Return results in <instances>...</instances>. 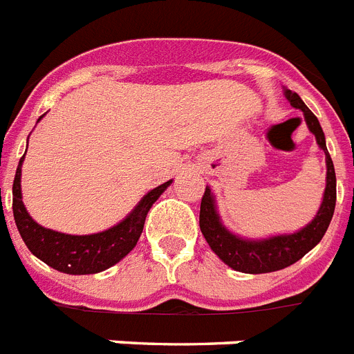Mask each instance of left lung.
Segmentation results:
<instances>
[{
    "mask_svg": "<svg viewBox=\"0 0 354 354\" xmlns=\"http://www.w3.org/2000/svg\"><path fill=\"white\" fill-rule=\"evenodd\" d=\"M285 91V98L290 105L303 111L308 129L315 136V141L326 156V188L319 211L310 223L295 232L274 234L267 238H245L234 234L223 225L216 209V197L209 186H206L201 202V231L209 243L211 250L232 270L243 274H267L286 268L308 254L322 240L333 218L335 202H337V177L335 166L326 148V138L315 114L306 107L301 96L290 89Z\"/></svg>",
    "mask_w": 354,
    "mask_h": 354,
    "instance_id": "obj_1",
    "label": "left lung"
}]
</instances>
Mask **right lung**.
<instances>
[{
  "instance_id": "obj_1",
  "label": "right lung",
  "mask_w": 354,
  "mask_h": 354,
  "mask_svg": "<svg viewBox=\"0 0 354 354\" xmlns=\"http://www.w3.org/2000/svg\"><path fill=\"white\" fill-rule=\"evenodd\" d=\"M41 120L42 116L37 122ZM23 161H25V156L21 157L19 165H17L16 179L12 186V211H14L17 231L33 256H37L51 268L64 272V274H71V276L98 274V272H104L116 265L118 261H122L140 240L145 218H147V213L150 211L152 204L174 183V180H168V183L150 189L136 204L134 209L113 227L95 232V234H66V232L42 227L41 223L35 222L26 211L25 204H23V193H21Z\"/></svg>"
}]
</instances>
